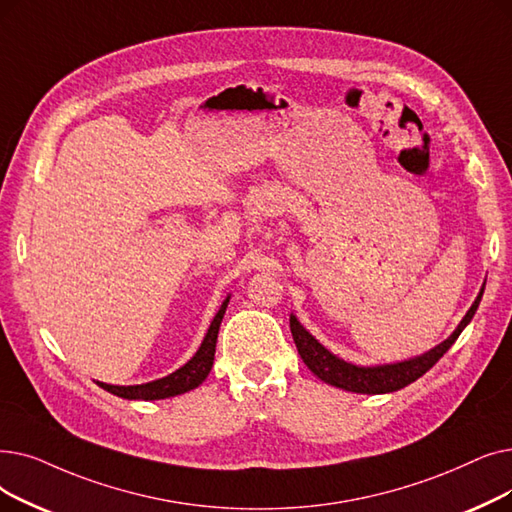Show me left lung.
I'll return each mask as SVG.
<instances>
[{"mask_svg": "<svg viewBox=\"0 0 512 512\" xmlns=\"http://www.w3.org/2000/svg\"><path fill=\"white\" fill-rule=\"evenodd\" d=\"M483 288H485V284H483ZM483 288L477 295L475 303L471 305V309L466 311V316L462 318L458 328L446 341L439 343L431 351L416 355V358L406 360V362L383 364V366H355V364H349V362L337 358V355H332L324 345H320L314 337L309 335V332L299 324V320L295 316H291V332H293V339H295L301 360L305 362V366L311 372L318 376L320 381H324L332 387L345 389V391H353V393H368V395L391 393L397 389H404L406 385L420 379V376L427 370H431L439 362L441 355L454 345V341L460 337V332L466 328V324L473 320L475 311L479 307V301L483 297Z\"/></svg>", "mask_w": 512, "mask_h": 512, "instance_id": "left-lung-1", "label": "left lung"}]
</instances>
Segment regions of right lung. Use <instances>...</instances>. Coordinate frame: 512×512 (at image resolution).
Returning a JSON list of instances; mask_svg holds the SVG:
<instances>
[{"label":"right lung","instance_id":"right-lung-1","mask_svg":"<svg viewBox=\"0 0 512 512\" xmlns=\"http://www.w3.org/2000/svg\"><path fill=\"white\" fill-rule=\"evenodd\" d=\"M230 297H226V301L221 303L219 311L215 314L207 335L198 347V351L194 353V358L184 364L180 370H175L169 376H163L159 381H152V383H144V385H129V387H119V385H106V383H98L104 391L113 393L117 397L123 399H165V397H173V395H182L190 389H196L201 385L211 368H213V358H215V343H217V332H219V324L224 320L226 314V307H228Z\"/></svg>","mask_w":512,"mask_h":512}]
</instances>
